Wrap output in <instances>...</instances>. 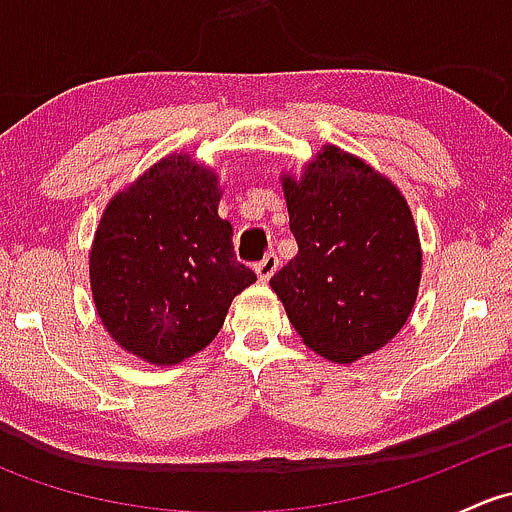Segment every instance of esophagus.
<instances>
[{
    "label": "esophagus",
    "mask_w": 512,
    "mask_h": 512,
    "mask_svg": "<svg viewBox=\"0 0 512 512\" xmlns=\"http://www.w3.org/2000/svg\"><path fill=\"white\" fill-rule=\"evenodd\" d=\"M277 267H280V260H277L275 252H270V255L262 257V260L255 265V272H257V277H260V282L270 280V277L277 272Z\"/></svg>",
    "instance_id": "34e87169"
}]
</instances>
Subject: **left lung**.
<instances>
[{"label": "left lung", "instance_id": "left-lung-1", "mask_svg": "<svg viewBox=\"0 0 512 512\" xmlns=\"http://www.w3.org/2000/svg\"><path fill=\"white\" fill-rule=\"evenodd\" d=\"M297 255L270 280L314 354L354 364L391 342L414 312L423 252L404 193L339 146L282 173Z\"/></svg>", "mask_w": 512, "mask_h": 512}]
</instances>
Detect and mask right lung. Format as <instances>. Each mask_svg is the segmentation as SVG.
Segmentation results:
<instances>
[{
  "instance_id": "add662e5",
  "label": "right lung",
  "mask_w": 512,
  "mask_h": 512,
  "mask_svg": "<svg viewBox=\"0 0 512 512\" xmlns=\"http://www.w3.org/2000/svg\"><path fill=\"white\" fill-rule=\"evenodd\" d=\"M220 195L210 165L170 153L108 200L89 280L103 329L128 354L175 366L203 352L257 280L237 262Z\"/></svg>"
}]
</instances>
